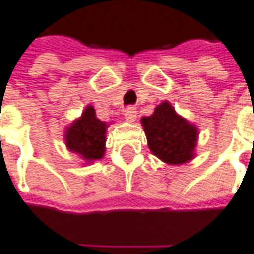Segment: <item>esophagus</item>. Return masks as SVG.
<instances>
[{
	"label": "esophagus",
	"instance_id": "obj_1",
	"mask_svg": "<svg viewBox=\"0 0 254 254\" xmlns=\"http://www.w3.org/2000/svg\"><path fill=\"white\" fill-rule=\"evenodd\" d=\"M124 115H125V120L129 122H134L136 121V118H137V111L136 109H133V107H129L124 111Z\"/></svg>",
	"mask_w": 254,
	"mask_h": 254
}]
</instances>
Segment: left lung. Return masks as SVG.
<instances>
[{
    "instance_id": "8db88e82",
    "label": "left lung",
    "mask_w": 254,
    "mask_h": 254,
    "mask_svg": "<svg viewBox=\"0 0 254 254\" xmlns=\"http://www.w3.org/2000/svg\"><path fill=\"white\" fill-rule=\"evenodd\" d=\"M148 148L162 162L182 165L195 157L198 129L162 102L150 117L141 118Z\"/></svg>"
}]
</instances>
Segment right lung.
Wrapping results in <instances>:
<instances>
[{
    "label": "right lung",
    "mask_w": 254,
    "mask_h": 254,
    "mask_svg": "<svg viewBox=\"0 0 254 254\" xmlns=\"http://www.w3.org/2000/svg\"><path fill=\"white\" fill-rule=\"evenodd\" d=\"M109 124L96 118L92 106H86L82 115L67 127L65 145L70 151L84 158L88 164L100 159L106 151V132Z\"/></svg>",
    "instance_id": "right-lung-1"
}]
</instances>
